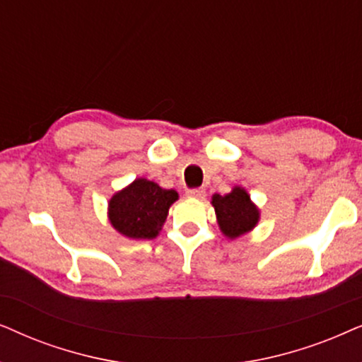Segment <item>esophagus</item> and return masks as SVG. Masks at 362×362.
<instances>
[{"label": "esophagus", "instance_id": "1", "mask_svg": "<svg viewBox=\"0 0 362 362\" xmlns=\"http://www.w3.org/2000/svg\"><path fill=\"white\" fill-rule=\"evenodd\" d=\"M187 195L190 197V199H205V190L204 189H190L187 190Z\"/></svg>", "mask_w": 362, "mask_h": 362}]
</instances>
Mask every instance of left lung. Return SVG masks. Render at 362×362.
Listing matches in <instances>:
<instances>
[{"label":"left lung","instance_id":"obj_1","mask_svg":"<svg viewBox=\"0 0 362 362\" xmlns=\"http://www.w3.org/2000/svg\"><path fill=\"white\" fill-rule=\"evenodd\" d=\"M216 221L221 233L228 238H238L252 231L259 220V210L242 187H233L226 195L211 197Z\"/></svg>","mask_w":362,"mask_h":362}]
</instances>
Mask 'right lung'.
<instances>
[{
	"label": "right lung",
	"instance_id": "add662e5",
	"mask_svg": "<svg viewBox=\"0 0 362 362\" xmlns=\"http://www.w3.org/2000/svg\"><path fill=\"white\" fill-rule=\"evenodd\" d=\"M175 190H165L147 178H136L109 200V221L120 235L134 240H152L162 230Z\"/></svg>",
	"mask_w": 362,
	"mask_h": 362
}]
</instances>
